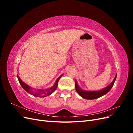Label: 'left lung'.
I'll return each mask as SVG.
<instances>
[{"instance_id":"8db88e82","label":"left lung","mask_w":133,"mask_h":133,"mask_svg":"<svg viewBox=\"0 0 133 133\" xmlns=\"http://www.w3.org/2000/svg\"><path fill=\"white\" fill-rule=\"evenodd\" d=\"M116 76H117V73H116L114 80H112V82L108 86H107V87L104 88V89L102 90L97 91H87L82 89L78 85L76 80H75V89L76 91H77L78 94L84 99L88 100L97 99L108 93L109 91L111 89L112 86L114 85V84L116 79Z\"/></svg>"}]
</instances>
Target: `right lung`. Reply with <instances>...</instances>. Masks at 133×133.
<instances>
[{
	"mask_svg": "<svg viewBox=\"0 0 133 133\" xmlns=\"http://www.w3.org/2000/svg\"><path fill=\"white\" fill-rule=\"evenodd\" d=\"M63 75H60L59 77L57 79L55 84H54V85L53 87H51L50 88H48V89H34V88L30 87L25 83H24L21 79L20 78L19 75H17V77L19 80V82L21 84L22 87L23 88L24 90H25L28 93L33 95L34 96H37V97H40V98H43V97H45L46 96L50 95L53 92L57 89V88L58 86V84L59 79L60 78L62 77Z\"/></svg>",
	"mask_w": 133,
	"mask_h": 133,
	"instance_id": "obj_1",
	"label": "right lung"
}]
</instances>
